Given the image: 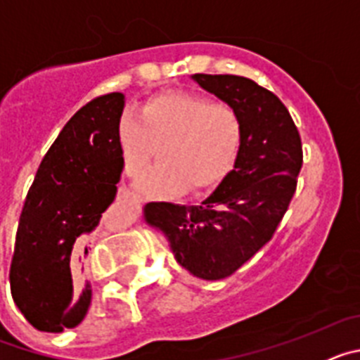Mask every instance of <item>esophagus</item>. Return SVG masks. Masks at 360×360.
Segmentation results:
<instances>
[{
  "mask_svg": "<svg viewBox=\"0 0 360 360\" xmlns=\"http://www.w3.org/2000/svg\"><path fill=\"white\" fill-rule=\"evenodd\" d=\"M135 195L131 189H128L126 186H120L119 187V198H131V196Z\"/></svg>",
  "mask_w": 360,
  "mask_h": 360,
  "instance_id": "34e87169",
  "label": "esophagus"
}]
</instances>
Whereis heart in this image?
<instances>
[{
    "label": "heart",
    "mask_w": 360,
    "mask_h": 360,
    "mask_svg": "<svg viewBox=\"0 0 360 360\" xmlns=\"http://www.w3.org/2000/svg\"><path fill=\"white\" fill-rule=\"evenodd\" d=\"M139 117L124 113L117 141L129 176L144 173L160 148V164L141 180L142 191L151 196L214 186L231 171L243 144L240 113L203 95H157L141 108Z\"/></svg>",
    "instance_id": "heart-1"
}]
</instances>
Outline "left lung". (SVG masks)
Instances as JSON below:
<instances>
[{
	"instance_id": "left-lung-1",
	"label": "left lung",
	"mask_w": 360,
	"mask_h": 360,
	"mask_svg": "<svg viewBox=\"0 0 360 360\" xmlns=\"http://www.w3.org/2000/svg\"><path fill=\"white\" fill-rule=\"evenodd\" d=\"M193 79L240 113V155L202 203L151 202L144 216L167 236L184 269L216 281L234 274L272 240L294 198L303 146L287 106L252 79L207 73Z\"/></svg>"
}]
</instances>
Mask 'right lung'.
I'll use <instances>...</instances> for the list:
<instances>
[{"label": "right lung", "instance_id": "add662e5", "mask_svg": "<svg viewBox=\"0 0 360 360\" xmlns=\"http://www.w3.org/2000/svg\"><path fill=\"white\" fill-rule=\"evenodd\" d=\"M122 94L95 97L66 122L39 164L15 232L11 290L39 332L75 328L91 304L88 243L117 195Z\"/></svg>", "mask_w": 360, "mask_h": 360}]
</instances>
